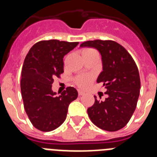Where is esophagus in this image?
<instances>
[{
	"mask_svg": "<svg viewBox=\"0 0 157 157\" xmlns=\"http://www.w3.org/2000/svg\"><path fill=\"white\" fill-rule=\"evenodd\" d=\"M78 95H79V96H82V95H83V94H85V92H84V91H82V90H78Z\"/></svg>",
	"mask_w": 157,
	"mask_h": 157,
	"instance_id": "1",
	"label": "esophagus"
}]
</instances>
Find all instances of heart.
Wrapping results in <instances>:
<instances>
[{"label": "heart", "instance_id": "b5f03b06", "mask_svg": "<svg viewBox=\"0 0 157 157\" xmlns=\"http://www.w3.org/2000/svg\"><path fill=\"white\" fill-rule=\"evenodd\" d=\"M91 50V49H86V51ZM94 79V76L90 75H80L75 78V83L78 86L80 87H86L90 84L91 82Z\"/></svg>", "mask_w": 157, "mask_h": 157}]
</instances>
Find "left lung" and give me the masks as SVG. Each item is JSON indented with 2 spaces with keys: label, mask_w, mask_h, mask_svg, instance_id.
<instances>
[{
  "label": "left lung",
  "mask_w": 157,
  "mask_h": 157,
  "mask_svg": "<svg viewBox=\"0 0 157 157\" xmlns=\"http://www.w3.org/2000/svg\"><path fill=\"white\" fill-rule=\"evenodd\" d=\"M100 52L103 71L98 82L106 88L105 101H98L87 109L88 116L99 128L116 131L125 127L137 106L141 89L139 72L134 59L126 48L112 40H94L82 43Z\"/></svg>",
  "instance_id": "left-lung-1"
}]
</instances>
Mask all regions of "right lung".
Instances as JSON below:
<instances>
[{"label": "right lung", "instance_id": "obj_1", "mask_svg": "<svg viewBox=\"0 0 157 157\" xmlns=\"http://www.w3.org/2000/svg\"><path fill=\"white\" fill-rule=\"evenodd\" d=\"M78 44L55 39L40 41L25 57L20 81L23 105L33 126L41 131L48 132L61 125L69 105L77 98V90L71 86L56 97L52 84L63 73V56Z\"/></svg>", "mask_w": 157, "mask_h": 157}]
</instances>
